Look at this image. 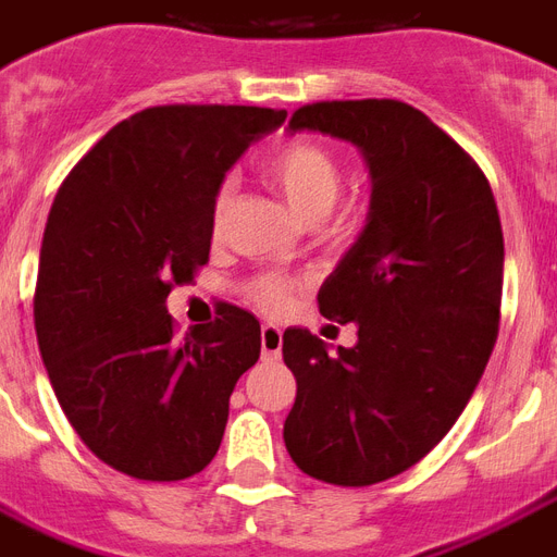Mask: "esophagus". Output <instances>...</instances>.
I'll return each mask as SVG.
<instances>
[{
	"label": "esophagus",
	"mask_w": 557,
	"mask_h": 557,
	"mask_svg": "<svg viewBox=\"0 0 557 557\" xmlns=\"http://www.w3.org/2000/svg\"><path fill=\"white\" fill-rule=\"evenodd\" d=\"M278 355H282V327L264 325L261 327V357L278 360Z\"/></svg>",
	"instance_id": "1"
}]
</instances>
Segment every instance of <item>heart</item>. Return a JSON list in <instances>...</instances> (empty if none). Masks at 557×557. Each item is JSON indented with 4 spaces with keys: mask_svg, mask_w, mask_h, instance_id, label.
<instances>
[{
    "mask_svg": "<svg viewBox=\"0 0 557 557\" xmlns=\"http://www.w3.org/2000/svg\"><path fill=\"white\" fill-rule=\"evenodd\" d=\"M264 174L284 194L293 214L301 220L325 218L343 188V168L337 157L313 141L296 139L275 148L264 159ZM230 185H223L214 197V220L223 218L230 202ZM252 299L264 310H282L290 299V284L278 275H264L252 284Z\"/></svg>",
    "mask_w": 557,
    "mask_h": 557,
    "instance_id": "1",
    "label": "heart"
}]
</instances>
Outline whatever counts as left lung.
<instances>
[{
	"label": "left lung",
	"mask_w": 557,
	"mask_h": 557,
	"mask_svg": "<svg viewBox=\"0 0 557 557\" xmlns=\"http://www.w3.org/2000/svg\"><path fill=\"white\" fill-rule=\"evenodd\" d=\"M287 131L351 141L372 176L363 232L317 296L322 317L357 322V343L327 355L287 327L282 346L287 454L313 480L363 488L421 462L468 407L497 343L503 226L480 165L409 103H308Z\"/></svg>",
	"instance_id": "1"
}]
</instances>
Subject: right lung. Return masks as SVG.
Segmentation results:
<instances>
[{"mask_svg":"<svg viewBox=\"0 0 557 557\" xmlns=\"http://www.w3.org/2000/svg\"><path fill=\"white\" fill-rule=\"evenodd\" d=\"M287 113L171 103L124 119L63 180L42 232L34 325L51 389L115 471L176 482L214 459L258 319L220 305L174 337L165 299L209 261L214 197Z\"/></svg>","mask_w":557,"mask_h":557,"instance_id":"right-lung-1","label":"right lung"}]
</instances>
